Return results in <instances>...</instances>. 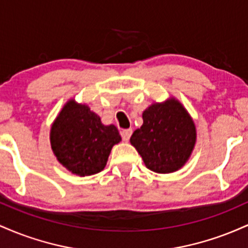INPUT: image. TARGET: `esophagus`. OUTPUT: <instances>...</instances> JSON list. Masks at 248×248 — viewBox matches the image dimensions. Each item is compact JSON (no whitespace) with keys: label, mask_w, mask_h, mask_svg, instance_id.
Segmentation results:
<instances>
[{"label":"esophagus","mask_w":248,"mask_h":248,"mask_svg":"<svg viewBox=\"0 0 248 248\" xmlns=\"http://www.w3.org/2000/svg\"><path fill=\"white\" fill-rule=\"evenodd\" d=\"M132 133H133L132 129H124V130H121L122 140L127 142L130 139V136H132Z\"/></svg>","instance_id":"obj_1"}]
</instances>
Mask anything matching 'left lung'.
Returning <instances> with one entry per match:
<instances>
[{"instance_id": "obj_1", "label": "left lung", "mask_w": 248, "mask_h": 248, "mask_svg": "<svg viewBox=\"0 0 248 248\" xmlns=\"http://www.w3.org/2000/svg\"><path fill=\"white\" fill-rule=\"evenodd\" d=\"M143 124L130 138L149 170L176 171L189 158L196 142V128L178 101L154 104L142 114Z\"/></svg>"}]
</instances>
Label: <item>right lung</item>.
<instances>
[{"label": "right lung", "mask_w": 248, "mask_h": 248, "mask_svg": "<svg viewBox=\"0 0 248 248\" xmlns=\"http://www.w3.org/2000/svg\"><path fill=\"white\" fill-rule=\"evenodd\" d=\"M51 147L57 160L79 176L100 172L110 149L121 141L118 128L104 126L87 106L71 100L51 128Z\"/></svg>", "instance_id": "right-lung-1"}]
</instances>
